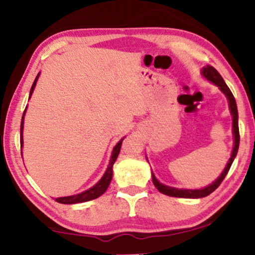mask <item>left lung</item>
Segmentation results:
<instances>
[{
    "mask_svg": "<svg viewBox=\"0 0 255 255\" xmlns=\"http://www.w3.org/2000/svg\"><path fill=\"white\" fill-rule=\"evenodd\" d=\"M202 75L204 76L207 81H210L211 83H213L217 85V87L220 89V91L227 97L229 103V109L230 113H232L233 116V133H234V147H233V151H232V156L227 163V165L225 167V170L222 171V173L220 174L215 181H213L211 185L206 186L202 189H179V188H174V187H168L166 185H163L160 183L154 173L151 172V179H152V183H154L155 187L157 188L158 191L167 195V196H172V197H179V198H202L205 197V196L210 195L211 193L217 189V188L220 186V183L223 181V179L228 173L230 166L234 162L235 157H236L237 151H238V147H240V128H238V111H237V105H236V100L233 96L232 91L228 88V85L225 83L223 78L221 77L220 74L218 73V70L215 69L212 66L207 65L206 67L202 68Z\"/></svg>",
    "mask_w": 255,
    "mask_h": 255,
    "instance_id": "1",
    "label": "left lung"
}]
</instances>
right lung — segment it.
<instances>
[{"label":"right lung","mask_w":255,"mask_h":255,"mask_svg":"<svg viewBox=\"0 0 255 255\" xmlns=\"http://www.w3.org/2000/svg\"><path fill=\"white\" fill-rule=\"evenodd\" d=\"M38 76H40V73L37 74V76H36V78H35L34 83L32 85V89H30L29 99H30V97H32V95H33V91H34V89H35V85H36V82L38 80ZM26 111H27V107H26L25 112H23V114H22L21 125H20V147L21 148H22V144H23L22 130H23V119H25ZM123 140H124V138L121 139L119 142L116 143V146L114 147V149H113L112 157H111V160H109L107 170H106L105 174L103 175V178H101L99 181L96 183L95 186L91 187L88 190L83 191V193H81V194L73 195V196H66V197L56 198V202L61 203V204H76V203H83V202L92 201V199H96V198L99 197V196L103 195L105 191L107 190L109 183H111V181H112V178H113V165H114V163H115V160L117 158V156H119V154H120L121 146H122V141ZM21 156H22V152H21Z\"/></svg>","instance_id":"right-lung-1"}]
</instances>
